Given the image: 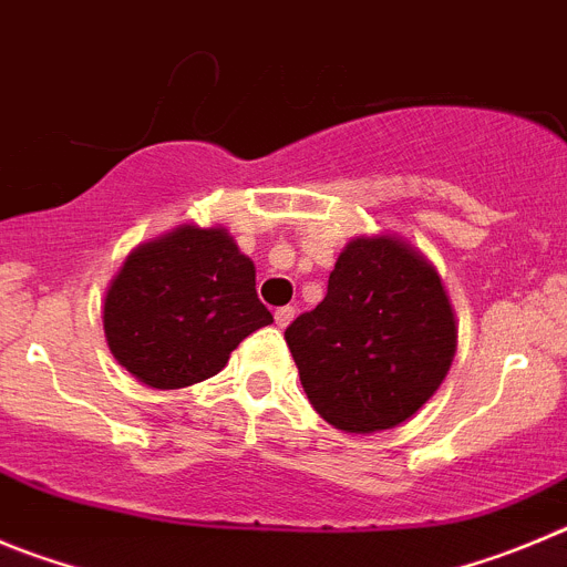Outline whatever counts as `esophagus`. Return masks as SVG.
<instances>
[{"mask_svg":"<svg viewBox=\"0 0 567 567\" xmlns=\"http://www.w3.org/2000/svg\"><path fill=\"white\" fill-rule=\"evenodd\" d=\"M293 316H296V308H290V305H285V308H279L277 313H274V319H277L279 328H288L290 321H293Z\"/></svg>","mask_w":567,"mask_h":567,"instance_id":"esophagus-1","label":"esophagus"}]
</instances>
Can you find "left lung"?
Returning a JSON list of instances; mask_svg holds the SVG:
<instances>
[{"label":"left lung","instance_id":"1","mask_svg":"<svg viewBox=\"0 0 567 567\" xmlns=\"http://www.w3.org/2000/svg\"><path fill=\"white\" fill-rule=\"evenodd\" d=\"M299 379L321 417L344 432L392 430L446 379L455 316L441 277L392 237L341 251L328 296L285 330Z\"/></svg>","mask_w":567,"mask_h":567}]
</instances>
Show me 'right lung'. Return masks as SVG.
<instances>
[{"instance_id": "obj_1", "label": "right lung", "mask_w": 567, "mask_h": 567, "mask_svg": "<svg viewBox=\"0 0 567 567\" xmlns=\"http://www.w3.org/2000/svg\"><path fill=\"white\" fill-rule=\"evenodd\" d=\"M254 285V262L223 228H175L135 248L106 290L112 355L157 390L212 379L239 341L274 321Z\"/></svg>"}]
</instances>
